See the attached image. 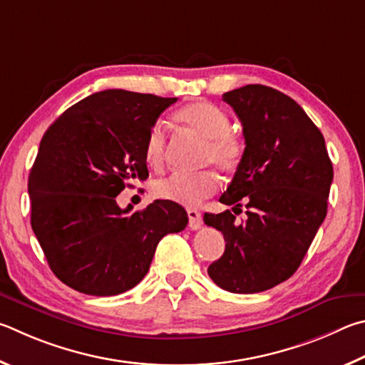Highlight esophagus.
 <instances>
[{
  "label": "esophagus",
  "mask_w": 365,
  "mask_h": 365,
  "mask_svg": "<svg viewBox=\"0 0 365 365\" xmlns=\"http://www.w3.org/2000/svg\"><path fill=\"white\" fill-rule=\"evenodd\" d=\"M187 216H189V227L190 229H199L202 227V213L197 212V210H187Z\"/></svg>",
  "instance_id": "34e87169"
}]
</instances>
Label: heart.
I'll use <instances>...</instances> for the list:
<instances>
[{
    "label": "heart",
    "mask_w": 365,
    "mask_h": 365,
    "mask_svg": "<svg viewBox=\"0 0 365 365\" xmlns=\"http://www.w3.org/2000/svg\"><path fill=\"white\" fill-rule=\"evenodd\" d=\"M175 121L203 139V165H215L221 173H234L239 168L245 155V144L237 134L229 130L231 120L221 107L208 101L190 102L175 113ZM165 144V131L158 125L153 126L144 147L145 162L152 168H160L163 165ZM216 187L218 181L212 171L175 173L155 182L153 195L182 207H197L203 199L213 195Z\"/></svg>",
    "instance_id": "b5f03b06"
}]
</instances>
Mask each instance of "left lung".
Segmentation results:
<instances>
[{
  "label": "left lung",
  "instance_id": "1",
  "mask_svg": "<svg viewBox=\"0 0 365 365\" xmlns=\"http://www.w3.org/2000/svg\"><path fill=\"white\" fill-rule=\"evenodd\" d=\"M244 126L245 155L220 202L246 203L247 220L229 210L205 213L226 250L208 276L232 293L269 290L293 276L327 215L334 166L319 128L289 96L263 85L222 94ZM240 211H241L240 210Z\"/></svg>",
  "mask_w": 365,
  "mask_h": 365
}]
</instances>
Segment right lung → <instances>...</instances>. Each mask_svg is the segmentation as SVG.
I'll use <instances>...</instances> for the list:
<instances>
[{
	"label": "right lung",
	"instance_id": "add662e5",
	"mask_svg": "<svg viewBox=\"0 0 365 365\" xmlns=\"http://www.w3.org/2000/svg\"><path fill=\"white\" fill-rule=\"evenodd\" d=\"M176 98L125 89L94 93L48 128L29 176L31 229L56 277L76 292L112 297L138 285L158 242L187 226L181 205L140 212L117 197L145 181L149 131Z\"/></svg>",
	"mask_w": 365,
	"mask_h": 365
}]
</instances>
